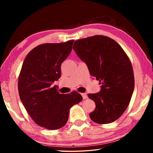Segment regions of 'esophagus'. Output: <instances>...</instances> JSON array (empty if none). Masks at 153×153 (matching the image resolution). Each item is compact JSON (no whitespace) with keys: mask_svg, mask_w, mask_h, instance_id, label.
Listing matches in <instances>:
<instances>
[{"mask_svg":"<svg viewBox=\"0 0 153 153\" xmlns=\"http://www.w3.org/2000/svg\"><path fill=\"white\" fill-rule=\"evenodd\" d=\"M82 98H83V99H84V100L87 99V98H88V96H87L86 93H82Z\"/></svg>","mask_w":153,"mask_h":153,"instance_id":"esophagus-1","label":"esophagus"}]
</instances>
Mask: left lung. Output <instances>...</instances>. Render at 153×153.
Here are the masks:
<instances>
[{"label":"left lung","mask_w":153,"mask_h":153,"mask_svg":"<svg viewBox=\"0 0 153 153\" xmlns=\"http://www.w3.org/2000/svg\"><path fill=\"white\" fill-rule=\"evenodd\" d=\"M73 48L101 84L99 92L88 94L96 104L90 119L100 124L113 122L128 107L134 92V71L128 56L117 42L104 36L77 40Z\"/></svg>","instance_id":"left-lung-1"}]
</instances>
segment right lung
<instances>
[{"mask_svg": "<svg viewBox=\"0 0 153 153\" xmlns=\"http://www.w3.org/2000/svg\"><path fill=\"white\" fill-rule=\"evenodd\" d=\"M74 40L43 44L25 57L18 79L19 94L30 117L38 126L57 129L65 125L69 110L82 100L76 91L60 94L53 83L60 78L61 63L70 54Z\"/></svg>", "mask_w": 153, "mask_h": 153, "instance_id": "right-lung-1", "label": "right lung"}]
</instances>
